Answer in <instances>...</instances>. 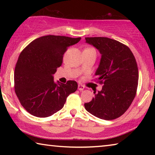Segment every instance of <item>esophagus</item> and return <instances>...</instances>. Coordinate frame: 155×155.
<instances>
[{
	"label": "esophagus",
	"mask_w": 155,
	"mask_h": 155,
	"mask_svg": "<svg viewBox=\"0 0 155 155\" xmlns=\"http://www.w3.org/2000/svg\"><path fill=\"white\" fill-rule=\"evenodd\" d=\"M84 88H85V87H84V86L82 85H78V90L79 91H83L84 90Z\"/></svg>",
	"instance_id": "obj_1"
}]
</instances>
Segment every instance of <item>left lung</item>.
Masks as SVG:
<instances>
[{"label":"left lung","instance_id":"obj_1","mask_svg":"<svg viewBox=\"0 0 155 155\" xmlns=\"http://www.w3.org/2000/svg\"><path fill=\"white\" fill-rule=\"evenodd\" d=\"M101 54L95 75L103 84L101 91L85 108L98 118L111 120L121 116L135 97L139 73L137 62L130 48L113 39L103 37L85 38Z\"/></svg>","mask_w":155,"mask_h":155}]
</instances>
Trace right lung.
Instances as JSON below:
<instances>
[{"instance_id":"right-lung-1","label":"right lung","mask_w":155,"mask_h":155,"mask_svg":"<svg viewBox=\"0 0 155 155\" xmlns=\"http://www.w3.org/2000/svg\"><path fill=\"white\" fill-rule=\"evenodd\" d=\"M81 38L46 35L35 39L21 52L14 72L15 92L30 114L46 117L64 107L67 97L78 88L74 81L64 84L54 81L68 47Z\"/></svg>"}]
</instances>
